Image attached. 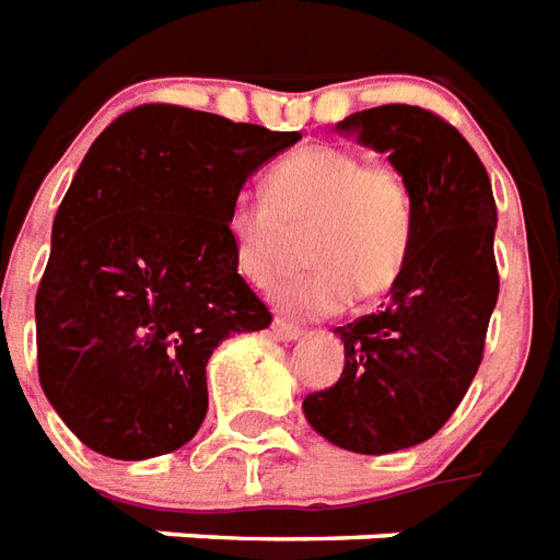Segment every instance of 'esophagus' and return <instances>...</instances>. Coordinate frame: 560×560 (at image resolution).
<instances>
[{"mask_svg": "<svg viewBox=\"0 0 560 560\" xmlns=\"http://www.w3.org/2000/svg\"><path fill=\"white\" fill-rule=\"evenodd\" d=\"M271 334H275V339H280V342H298V339L304 336V330L295 325H289V322H283V318H275Z\"/></svg>", "mask_w": 560, "mask_h": 560, "instance_id": "1", "label": "esophagus"}]
</instances>
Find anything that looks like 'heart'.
I'll list each match as a JSON object with an SVG mask.
<instances>
[{"label": "heart", "instance_id": "b5f03b06", "mask_svg": "<svg viewBox=\"0 0 560 560\" xmlns=\"http://www.w3.org/2000/svg\"><path fill=\"white\" fill-rule=\"evenodd\" d=\"M306 235V275L277 285V313L330 318L357 295H381L413 247L416 197L407 176L345 147H304L265 176V197L235 200L224 215L235 275L254 289L275 283L292 238Z\"/></svg>", "mask_w": 560, "mask_h": 560}]
</instances>
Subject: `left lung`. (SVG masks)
I'll return each instance as SVG.
<instances>
[{
  "instance_id": "1",
  "label": "left lung",
  "mask_w": 560,
  "mask_h": 560,
  "mask_svg": "<svg viewBox=\"0 0 560 560\" xmlns=\"http://www.w3.org/2000/svg\"><path fill=\"white\" fill-rule=\"evenodd\" d=\"M384 153L416 197V233L381 313L336 327L345 369L304 398L306 422L357 455L419 445L448 422L481 365L495 298V200L481 159L443 117L377 105L336 124Z\"/></svg>"
}]
</instances>
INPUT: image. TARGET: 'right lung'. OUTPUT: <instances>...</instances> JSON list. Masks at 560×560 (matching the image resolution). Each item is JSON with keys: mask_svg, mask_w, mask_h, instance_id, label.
<instances>
[{"mask_svg": "<svg viewBox=\"0 0 560 560\" xmlns=\"http://www.w3.org/2000/svg\"><path fill=\"white\" fill-rule=\"evenodd\" d=\"M301 132L141 105L96 138L52 221L35 298L37 372L88 448L176 452L203 424L206 363L271 325L224 235L242 185Z\"/></svg>", "mask_w": 560, "mask_h": 560, "instance_id": "obj_1", "label": "right lung"}]
</instances>
